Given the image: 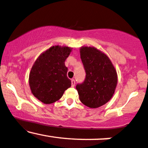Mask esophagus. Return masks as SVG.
Segmentation results:
<instances>
[{
  "label": "esophagus",
  "mask_w": 148,
  "mask_h": 148,
  "mask_svg": "<svg viewBox=\"0 0 148 148\" xmlns=\"http://www.w3.org/2000/svg\"><path fill=\"white\" fill-rule=\"evenodd\" d=\"M72 87H74V86H75V80L74 79H72Z\"/></svg>",
  "instance_id": "34e87169"
}]
</instances>
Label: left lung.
<instances>
[{
  "instance_id": "obj_1",
  "label": "left lung",
  "mask_w": 148,
  "mask_h": 148,
  "mask_svg": "<svg viewBox=\"0 0 148 148\" xmlns=\"http://www.w3.org/2000/svg\"><path fill=\"white\" fill-rule=\"evenodd\" d=\"M80 55L86 71V79L76 86L79 99L90 108H98L113 97L118 83L114 66L105 53L95 47H83Z\"/></svg>"
}]
</instances>
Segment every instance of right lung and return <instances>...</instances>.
Wrapping results in <instances>:
<instances>
[{"label": "right lung", "mask_w": 148, "mask_h": 148, "mask_svg": "<svg viewBox=\"0 0 148 148\" xmlns=\"http://www.w3.org/2000/svg\"><path fill=\"white\" fill-rule=\"evenodd\" d=\"M71 51L72 49L68 47L53 46L37 58L32 67L29 74L30 90L44 103L58 101L70 88L72 83L67 76L64 61Z\"/></svg>", "instance_id": "add662e5"}]
</instances>
